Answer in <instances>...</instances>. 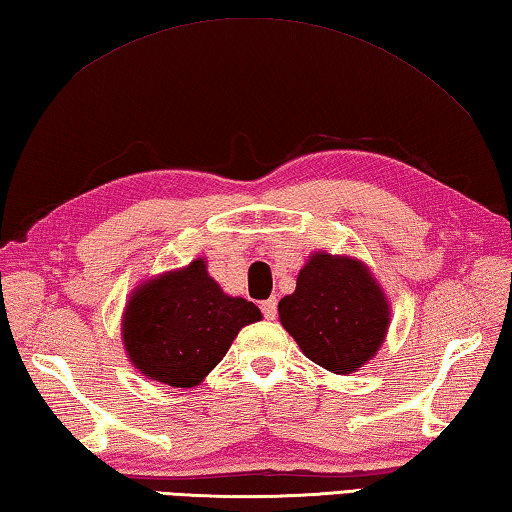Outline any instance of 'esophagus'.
<instances>
[{
  "mask_svg": "<svg viewBox=\"0 0 512 512\" xmlns=\"http://www.w3.org/2000/svg\"><path fill=\"white\" fill-rule=\"evenodd\" d=\"M261 310H263V317L272 321V319H276V312H279V301L267 299L261 303Z\"/></svg>",
  "mask_w": 512,
  "mask_h": 512,
  "instance_id": "obj_1",
  "label": "esophagus"
}]
</instances>
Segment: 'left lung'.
Instances as JSON below:
<instances>
[{
	"mask_svg": "<svg viewBox=\"0 0 512 512\" xmlns=\"http://www.w3.org/2000/svg\"><path fill=\"white\" fill-rule=\"evenodd\" d=\"M283 328L312 362L353 373L369 362L389 328V306L369 270L319 251L299 272L297 290L279 301Z\"/></svg>",
	"mask_w": 512,
	"mask_h": 512,
	"instance_id": "1",
	"label": "left lung"
}]
</instances>
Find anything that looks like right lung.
Instances as JSON below:
<instances>
[{"instance_id": "right-lung-1", "label": "right lung", "mask_w": 512, "mask_h": 512, "mask_svg": "<svg viewBox=\"0 0 512 512\" xmlns=\"http://www.w3.org/2000/svg\"><path fill=\"white\" fill-rule=\"evenodd\" d=\"M254 321H261V310L247 299L227 297L200 258L132 294L123 342L143 375L188 389L215 369L238 330Z\"/></svg>"}]
</instances>
